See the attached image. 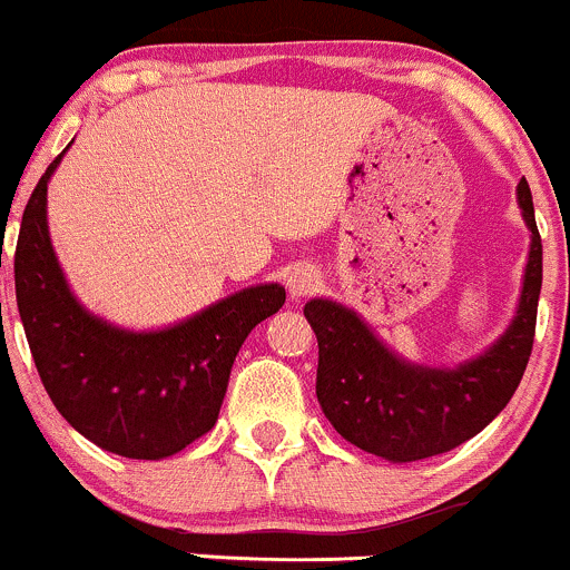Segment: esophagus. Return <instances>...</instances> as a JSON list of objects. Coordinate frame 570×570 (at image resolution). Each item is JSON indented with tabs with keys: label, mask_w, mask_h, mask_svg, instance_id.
<instances>
[{
	"label": "esophagus",
	"mask_w": 570,
	"mask_h": 570,
	"mask_svg": "<svg viewBox=\"0 0 570 570\" xmlns=\"http://www.w3.org/2000/svg\"><path fill=\"white\" fill-rule=\"evenodd\" d=\"M318 285H321V274L318 268L309 266V263H296V266L287 272V291H291V296L296 298L309 296Z\"/></svg>",
	"instance_id": "obj_1"
}]
</instances>
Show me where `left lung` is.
<instances>
[{
    "mask_svg": "<svg viewBox=\"0 0 570 570\" xmlns=\"http://www.w3.org/2000/svg\"><path fill=\"white\" fill-rule=\"evenodd\" d=\"M515 197L530 227L519 307L502 337L474 360L459 367L414 365L386 348L354 309L328 298L304 304L318 337L315 395L345 442L392 463L422 461L478 436L508 406L530 362L543 283V246L527 180Z\"/></svg>",
    "mask_w": 570,
    "mask_h": 570,
    "instance_id": "obj_1",
    "label": "left lung"
}]
</instances>
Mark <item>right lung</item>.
Segmentation results:
<instances>
[{
    "label": "right lung",
    "mask_w": 570,
    "mask_h": 570,
    "mask_svg": "<svg viewBox=\"0 0 570 570\" xmlns=\"http://www.w3.org/2000/svg\"><path fill=\"white\" fill-rule=\"evenodd\" d=\"M62 156L35 186L16 244V302L35 367L57 412L92 444L122 459H167L214 428L238 348L283 307L285 287H244L156 332H128L87 313L46 222V189Z\"/></svg>",
    "instance_id": "obj_1"
}]
</instances>
